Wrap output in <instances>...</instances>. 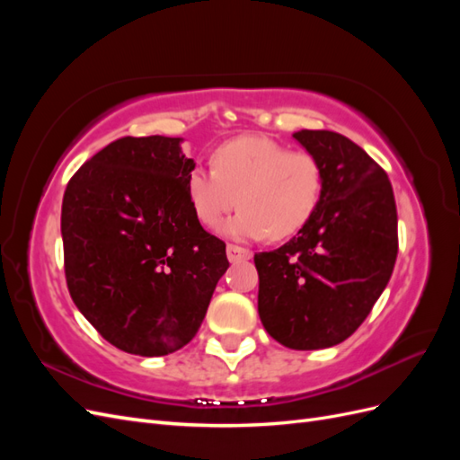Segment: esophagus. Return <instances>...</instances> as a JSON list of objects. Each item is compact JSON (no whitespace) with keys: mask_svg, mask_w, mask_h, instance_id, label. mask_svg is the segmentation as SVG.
Instances as JSON below:
<instances>
[{"mask_svg":"<svg viewBox=\"0 0 460 460\" xmlns=\"http://www.w3.org/2000/svg\"><path fill=\"white\" fill-rule=\"evenodd\" d=\"M226 255H228V261H230V262H238V261L252 259V252H249V249L240 247V245H234V243H228Z\"/></svg>","mask_w":460,"mask_h":460,"instance_id":"esophagus-1","label":"esophagus"}]
</instances>
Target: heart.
<instances>
[{"label": "heart", "instance_id": "obj_1", "mask_svg": "<svg viewBox=\"0 0 460 460\" xmlns=\"http://www.w3.org/2000/svg\"><path fill=\"white\" fill-rule=\"evenodd\" d=\"M193 215L213 228L240 205L222 232L238 240H284L297 234L323 199L324 169L309 151H289L264 136H240L213 153V169L186 178Z\"/></svg>", "mask_w": 460, "mask_h": 460}]
</instances>
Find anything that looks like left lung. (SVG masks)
<instances>
[{
  "label": "left lung",
  "mask_w": 460,
  "mask_h": 460,
  "mask_svg": "<svg viewBox=\"0 0 460 460\" xmlns=\"http://www.w3.org/2000/svg\"><path fill=\"white\" fill-rule=\"evenodd\" d=\"M324 169V191L296 238L255 255L259 316L289 349H326L365 323L397 259V207L382 166L349 137L301 130Z\"/></svg>",
  "instance_id": "1"
}]
</instances>
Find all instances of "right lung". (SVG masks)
Here are the masks:
<instances>
[{"mask_svg": "<svg viewBox=\"0 0 460 460\" xmlns=\"http://www.w3.org/2000/svg\"><path fill=\"white\" fill-rule=\"evenodd\" d=\"M182 137H120L68 180L61 235L78 311L117 349L178 351L196 336L226 245L193 215L186 178L196 169Z\"/></svg>", "mask_w": 460, "mask_h": 460, "instance_id": "right-lung-1", "label": "right lung"}]
</instances>
